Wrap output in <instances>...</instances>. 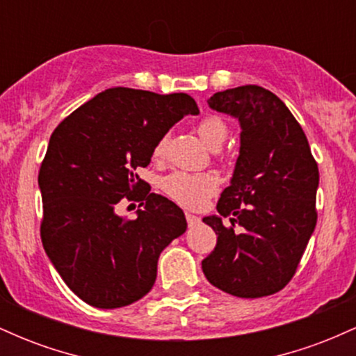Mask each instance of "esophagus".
I'll return each mask as SVG.
<instances>
[{
    "label": "esophagus",
    "instance_id": "esophagus-1",
    "mask_svg": "<svg viewBox=\"0 0 356 356\" xmlns=\"http://www.w3.org/2000/svg\"><path fill=\"white\" fill-rule=\"evenodd\" d=\"M186 219H187V224H189L191 227H192V226H197V224L201 222V219H199L197 216L191 214V212H186Z\"/></svg>",
    "mask_w": 356,
    "mask_h": 356
}]
</instances>
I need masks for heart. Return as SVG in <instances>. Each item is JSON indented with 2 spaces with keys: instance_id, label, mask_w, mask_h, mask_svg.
Returning <instances> with one entry per match:
<instances>
[{
  "instance_id": "heart-1",
  "label": "heart",
  "mask_w": 356,
  "mask_h": 356,
  "mask_svg": "<svg viewBox=\"0 0 356 356\" xmlns=\"http://www.w3.org/2000/svg\"><path fill=\"white\" fill-rule=\"evenodd\" d=\"M197 134L207 147L218 149L226 140L229 129H227L226 122L222 118L209 115L204 117L197 124ZM167 145H169V137L164 136L159 138L157 144L154 147V157H164ZM218 187L219 179L218 175L212 172H184V170H175V172H170L161 181V189L167 197H170L184 207H189V209L202 207L216 194Z\"/></svg>"
}]
</instances>
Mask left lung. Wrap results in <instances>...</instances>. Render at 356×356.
<instances>
[{"instance_id": "8db88e82", "label": "left lung", "mask_w": 356, "mask_h": 356, "mask_svg": "<svg viewBox=\"0 0 356 356\" xmlns=\"http://www.w3.org/2000/svg\"><path fill=\"white\" fill-rule=\"evenodd\" d=\"M207 104L238 118L241 149L219 216L202 219L218 234L202 271L232 296L275 295L295 276L316 226L318 164L301 125L269 90L244 85L214 93ZM236 223L243 227L239 235Z\"/></svg>"}]
</instances>
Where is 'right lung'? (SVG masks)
Returning a JSON list of instances; mask_svg holds the SVG:
<instances>
[{"label": "right lung", "instance_id": "obj_1", "mask_svg": "<svg viewBox=\"0 0 356 356\" xmlns=\"http://www.w3.org/2000/svg\"><path fill=\"white\" fill-rule=\"evenodd\" d=\"M197 115L187 93L115 87L99 93L53 130L38 174L42 243L61 280L95 308H122L152 289L161 252L187 229L172 201L150 192L138 167L182 117ZM122 198L141 202L120 218Z\"/></svg>", "mask_w": 356, "mask_h": 356}]
</instances>
